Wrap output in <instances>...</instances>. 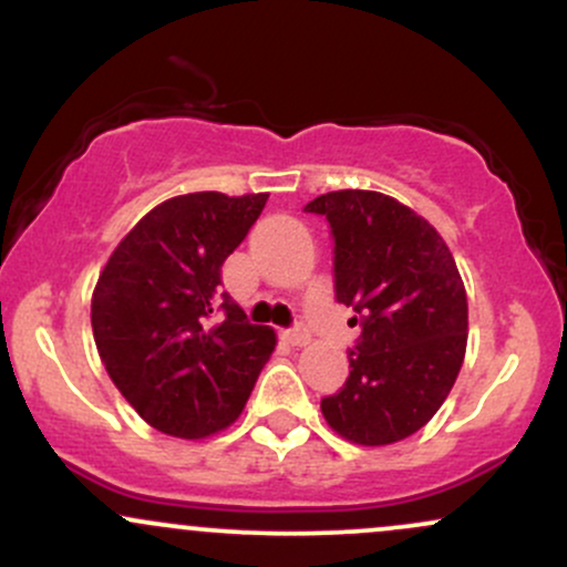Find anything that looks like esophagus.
Returning a JSON list of instances; mask_svg holds the SVG:
<instances>
[{
    "instance_id": "obj_1",
    "label": "esophagus",
    "mask_w": 567,
    "mask_h": 567,
    "mask_svg": "<svg viewBox=\"0 0 567 567\" xmlns=\"http://www.w3.org/2000/svg\"><path fill=\"white\" fill-rule=\"evenodd\" d=\"M285 341L288 343H292V347H306V343L311 341V336H309V330L303 328V324H296V328H290V330H285Z\"/></svg>"
}]
</instances>
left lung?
Wrapping results in <instances>:
<instances>
[{
	"label": "left lung",
	"instance_id": "1",
	"mask_svg": "<svg viewBox=\"0 0 567 567\" xmlns=\"http://www.w3.org/2000/svg\"><path fill=\"white\" fill-rule=\"evenodd\" d=\"M336 239V298L360 315L349 379L320 402L354 445H392L419 432L464 365L470 306L445 239L381 192L343 188L311 199ZM357 322V317H354Z\"/></svg>",
	"mask_w": 567,
	"mask_h": 567
}]
</instances>
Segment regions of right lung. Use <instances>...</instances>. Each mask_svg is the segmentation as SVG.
I'll use <instances>...</instances> for the list:
<instances>
[{
  "instance_id": "obj_1",
  "label": "right lung",
  "mask_w": 567,
  "mask_h": 567,
  "mask_svg": "<svg viewBox=\"0 0 567 567\" xmlns=\"http://www.w3.org/2000/svg\"><path fill=\"white\" fill-rule=\"evenodd\" d=\"M269 194L165 199L125 234L93 290V336L109 379L162 434L202 440L243 413L275 330L220 290V266Z\"/></svg>"
}]
</instances>
